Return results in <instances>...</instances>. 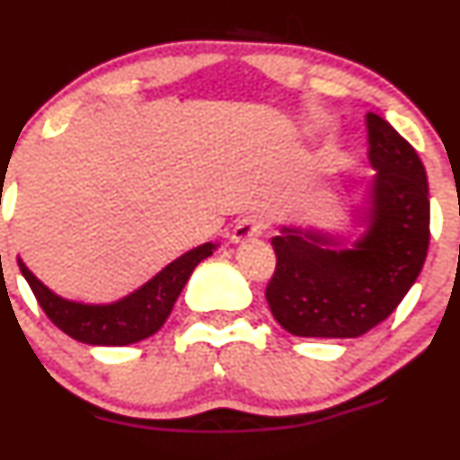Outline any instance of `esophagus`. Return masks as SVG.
<instances>
[{
  "label": "esophagus",
  "mask_w": 460,
  "mask_h": 460,
  "mask_svg": "<svg viewBox=\"0 0 460 460\" xmlns=\"http://www.w3.org/2000/svg\"><path fill=\"white\" fill-rule=\"evenodd\" d=\"M264 231V220L260 216H243L238 222H235L234 231H231V240L235 244L247 243V240L258 238Z\"/></svg>",
  "instance_id": "esophagus-1"
}]
</instances>
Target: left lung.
I'll return each mask as SVG.
<instances>
[{"mask_svg":"<svg viewBox=\"0 0 460 460\" xmlns=\"http://www.w3.org/2000/svg\"><path fill=\"white\" fill-rule=\"evenodd\" d=\"M369 226L354 247L318 231L282 229L271 240L276 271L267 303L273 318L303 338H356L401 305L429 247V189L419 153L380 115H365Z\"/></svg>","mask_w":460,"mask_h":460,"instance_id":"1","label":"left lung"}]
</instances>
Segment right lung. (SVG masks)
<instances>
[{
  "label": "right lung",
  "mask_w": 460,
  "mask_h": 460,
  "mask_svg": "<svg viewBox=\"0 0 460 460\" xmlns=\"http://www.w3.org/2000/svg\"><path fill=\"white\" fill-rule=\"evenodd\" d=\"M213 249L216 244L211 243L191 249L131 296L111 305H82L64 300L41 285L22 260L20 269L37 303L55 327L86 345L122 347L153 336L164 324L193 269L211 256Z\"/></svg>",
  "instance_id": "1"
}]
</instances>
